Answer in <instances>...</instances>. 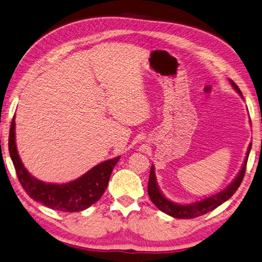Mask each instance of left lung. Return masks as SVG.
Masks as SVG:
<instances>
[{"mask_svg": "<svg viewBox=\"0 0 262 262\" xmlns=\"http://www.w3.org/2000/svg\"><path fill=\"white\" fill-rule=\"evenodd\" d=\"M230 82H231V85L233 86L234 90L237 91L242 97V93L240 91V89L238 88V85L231 80H230ZM251 145H252V143H250L248 146L245 162H244V164H242V168L238 173V176L235 177V179L230 184H229V186L225 190H222V191H220V192L215 193L211 196L206 198V199L190 203V205H179V203H174V202L168 200L167 198L162 194V192L160 191V189H159L158 183H157L156 174H155V167L152 165L151 170H150L149 183H148V193H149L151 201L155 203L156 207L159 210H161L162 212L173 216V218H177V219H193V218H196V216H200V215L206 214L210 211H212V210H214L216 207L222 205L223 202H226L228 199H230V198L234 194L235 191L238 190L239 186L242 182V179H244V177H245L248 157H249V153H250V150H251Z\"/></svg>", "mask_w": 262, "mask_h": 262, "instance_id": "1", "label": "left lung"}]
</instances>
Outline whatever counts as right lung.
Masks as SVG:
<instances>
[{"label":"right lung","mask_w":262,"mask_h":262,"mask_svg":"<svg viewBox=\"0 0 262 262\" xmlns=\"http://www.w3.org/2000/svg\"><path fill=\"white\" fill-rule=\"evenodd\" d=\"M9 152L18 181L25 192L34 201L62 212L83 211L94 205L104 193L112 170L120 160V157H117L101 162L82 177L68 183L56 184L37 180L24 168L17 153L15 143V117H13L10 127Z\"/></svg>","instance_id":"add662e5"}]
</instances>
